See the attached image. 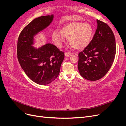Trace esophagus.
<instances>
[{
  "mask_svg": "<svg viewBox=\"0 0 126 126\" xmlns=\"http://www.w3.org/2000/svg\"><path fill=\"white\" fill-rule=\"evenodd\" d=\"M72 53H70V52H66L65 53H64V56H65L66 57H70L72 55Z\"/></svg>",
  "mask_w": 126,
  "mask_h": 126,
  "instance_id": "34e87169",
  "label": "esophagus"
}]
</instances>
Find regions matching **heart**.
I'll list each match as a JSON object with an SVG mask.
<instances>
[{
	"label": "heart",
	"instance_id": "heart-1",
	"mask_svg": "<svg viewBox=\"0 0 126 126\" xmlns=\"http://www.w3.org/2000/svg\"><path fill=\"white\" fill-rule=\"evenodd\" d=\"M93 35V28L89 24L72 21L64 25L60 31L55 30L52 38L57 47L62 48L66 41V37H69V42L72 46L81 49L89 44Z\"/></svg>",
	"mask_w": 126,
	"mask_h": 126
}]
</instances>
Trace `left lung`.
Returning a JSON list of instances; mask_svg holds the SVG:
<instances>
[{"label": "left lung", "mask_w": 126, "mask_h": 126, "mask_svg": "<svg viewBox=\"0 0 126 126\" xmlns=\"http://www.w3.org/2000/svg\"><path fill=\"white\" fill-rule=\"evenodd\" d=\"M97 22V28L93 39L78 54L79 73L90 81L98 80L107 73L116 51L115 38L111 28L98 19Z\"/></svg>", "instance_id": "8db88e82"}]
</instances>
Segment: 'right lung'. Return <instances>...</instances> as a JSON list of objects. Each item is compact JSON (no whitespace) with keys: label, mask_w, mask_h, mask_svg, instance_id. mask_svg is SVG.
<instances>
[{"label":"right lung","mask_w":126,"mask_h":126,"mask_svg":"<svg viewBox=\"0 0 126 126\" xmlns=\"http://www.w3.org/2000/svg\"><path fill=\"white\" fill-rule=\"evenodd\" d=\"M54 15L38 17L20 32L17 43V57L21 68L32 81L40 85L51 83L59 75L64 54L55 45L33 46L34 37L51 23Z\"/></svg>","instance_id":"right-lung-1"}]
</instances>
